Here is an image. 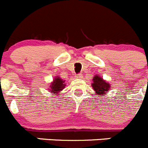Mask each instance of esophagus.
I'll list each match as a JSON object with an SVG mask.
<instances>
[{"mask_svg":"<svg viewBox=\"0 0 148 148\" xmlns=\"http://www.w3.org/2000/svg\"><path fill=\"white\" fill-rule=\"evenodd\" d=\"M76 78H77V79H82V75L81 74H76Z\"/></svg>","mask_w":148,"mask_h":148,"instance_id":"1","label":"esophagus"}]
</instances>
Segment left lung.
Returning <instances> with one entry per match:
<instances>
[{
  "mask_svg": "<svg viewBox=\"0 0 148 148\" xmlns=\"http://www.w3.org/2000/svg\"><path fill=\"white\" fill-rule=\"evenodd\" d=\"M93 82L92 83V87L96 91L97 96L106 94L110 88V84L106 82V81H104L103 79L97 75L93 77Z\"/></svg>",
  "mask_w": 148,
  "mask_h": 148,
  "instance_id": "left-lung-1",
  "label": "left lung"
}]
</instances>
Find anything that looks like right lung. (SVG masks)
<instances>
[{"instance_id": "right-lung-1", "label": "right lung", "mask_w": 148, "mask_h": 148, "mask_svg": "<svg viewBox=\"0 0 148 148\" xmlns=\"http://www.w3.org/2000/svg\"><path fill=\"white\" fill-rule=\"evenodd\" d=\"M64 82L65 81H63L60 77H56L54 79V82L49 86L50 87L49 90H50L51 93H55V95H56V93H60V91H61L65 88L66 85L64 84Z\"/></svg>"}]
</instances>
